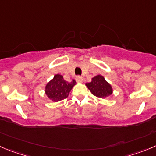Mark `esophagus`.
Returning <instances> with one entry per match:
<instances>
[{"label":"esophagus","instance_id":"obj_1","mask_svg":"<svg viewBox=\"0 0 156 156\" xmlns=\"http://www.w3.org/2000/svg\"><path fill=\"white\" fill-rule=\"evenodd\" d=\"M75 80H76L77 82H82L83 78L81 76H80V75H78V76H76V78H75Z\"/></svg>","mask_w":156,"mask_h":156}]
</instances>
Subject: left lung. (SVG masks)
Wrapping results in <instances>:
<instances>
[{
    "instance_id": "left-lung-1",
    "label": "left lung",
    "mask_w": 156,
    "mask_h": 156,
    "mask_svg": "<svg viewBox=\"0 0 156 156\" xmlns=\"http://www.w3.org/2000/svg\"><path fill=\"white\" fill-rule=\"evenodd\" d=\"M86 86L90 91L98 98H106L112 94V86L101 75L94 77L91 82L86 84Z\"/></svg>"
}]
</instances>
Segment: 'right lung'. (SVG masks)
<instances>
[{
	"mask_svg": "<svg viewBox=\"0 0 156 156\" xmlns=\"http://www.w3.org/2000/svg\"><path fill=\"white\" fill-rule=\"evenodd\" d=\"M75 84L76 81L75 80L68 82L64 80L62 75H55L53 79L49 81L45 87V93L53 101H62L68 97L70 91Z\"/></svg>",
	"mask_w": 156,
	"mask_h": 156,
	"instance_id": "1",
	"label": "right lung"
}]
</instances>
